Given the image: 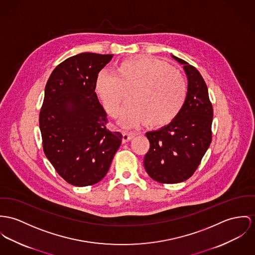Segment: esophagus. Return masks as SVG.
Segmentation results:
<instances>
[{"instance_id": "esophagus-1", "label": "esophagus", "mask_w": 255, "mask_h": 255, "mask_svg": "<svg viewBox=\"0 0 255 255\" xmlns=\"http://www.w3.org/2000/svg\"><path fill=\"white\" fill-rule=\"evenodd\" d=\"M122 135H123V142H127L128 140L132 139L135 137V134L132 132H128V131H122Z\"/></svg>"}]
</instances>
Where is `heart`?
Here are the masks:
<instances>
[{
	"mask_svg": "<svg viewBox=\"0 0 255 255\" xmlns=\"http://www.w3.org/2000/svg\"><path fill=\"white\" fill-rule=\"evenodd\" d=\"M94 89L106 113L113 118L118 116L128 91L129 103L122 111V121L150 127L172 122L187 96L183 76L167 62L153 57L122 61L113 73L101 71Z\"/></svg>",
	"mask_w": 255,
	"mask_h": 255,
	"instance_id": "obj_1",
	"label": "heart"
}]
</instances>
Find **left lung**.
I'll list each match as a JSON object with an SVG mask.
<instances>
[{
  "label": "left lung",
  "instance_id": "1",
  "mask_svg": "<svg viewBox=\"0 0 255 255\" xmlns=\"http://www.w3.org/2000/svg\"><path fill=\"white\" fill-rule=\"evenodd\" d=\"M172 57L183 65L188 79L187 96L170 124L145 134L149 149L143 158V166L148 176L161 183L188 179L212 141L214 111L207 84L195 67Z\"/></svg>",
  "mask_w": 255,
  "mask_h": 255
}]
</instances>
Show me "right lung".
I'll return each mask as SVG.
<instances>
[{"label":"right lung","instance_id":"add662e5","mask_svg":"<svg viewBox=\"0 0 255 255\" xmlns=\"http://www.w3.org/2000/svg\"><path fill=\"white\" fill-rule=\"evenodd\" d=\"M113 54L84 52L66 59L45 85L39 129L45 156L68 183L87 186L107 175L122 134L108 127L94 89Z\"/></svg>","mask_w":255,"mask_h":255}]
</instances>
